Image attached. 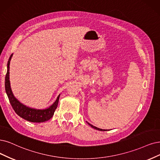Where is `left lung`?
Masks as SVG:
<instances>
[{"label": "left lung", "instance_id": "1", "mask_svg": "<svg viewBox=\"0 0 160 160\" xmlns=\"http://www.w3.org/2000/svg\"><path fill=\"white\" fill-rule=\"evenodd\" d=\"M87 122V121H86ZM87 123L88 124V125H89L90 126H91L92 128H95V129H96V130H98V131H109V130H105V129H102V128H98V127H95V126H93L92 125H91L90 123H89V122H87Z\"/></svg>", "mask_w": 160, "mask_h": 160}]
</instances>
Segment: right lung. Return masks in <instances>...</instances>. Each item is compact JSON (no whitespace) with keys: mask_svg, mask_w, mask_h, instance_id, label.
Returning <instances> with one entry per match:
<instances>
[{"mask_svg":"<svg viewBox=\"0 0 160 160\" xmlns=\"http://www.w3.org/2000/svg\"><path fill=\"white\" fill-rule=\"evenodd\" d=\"M12 55L13 54H12L8 59L7 63V72L5 77V90L12 107L18 115H19L20 117L28 121L32 122H43L49 120L54 115L55 111L57 108L60 94L58 96L56 101L54 103L49 106L48 108L43 109L29 108L21 103L19 100H18V99L15 98L10 87L9 70L10 60Z\"/></svg>","mask_w":160,"mask_h":160,"instance_id":"obj_1","label":"right lung"}]
</instances>
